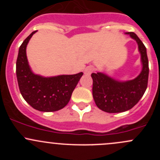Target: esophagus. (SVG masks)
Here are the masks:
<instances>
[{
	"label": "esophagus",
	"mask_w": 160,
	"mask_h": 160,
	"mask_svg": "<svg viewBox=\"0 0 160 160\" xmlns=\"http://www.w3.org/2000/svg\"><path fill=\"white\" fill-rule=\"evenodd\" d=\"M93 71V67H92V66H89V67H88L85 68L84 73L86 74V75H90Z\"/></svg>",
	"instance_id": "esophagus-1"
}]
</instances>
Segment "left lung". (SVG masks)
<instances>
[{
	"label": "left lung",
	"instance_id": "obj_1",
	"mask_svg": "<svg viewBox=\"0 0 160 160\" xmlns=\"http://www.w3.org/2000/svg\"><path fill=\"white\" fill-rule=\"evenodd\" d=\"M138 43L142 70L136 78L118 81L102 72H93V98L98 108L108 113L124 112L134 107L144 94L148 85L149 60L146 48L134 32H126Z\"/></svg>",
	"mask_w": 160,
	"mask_h": 160
}]
</instances>
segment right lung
I'll use <instances>...</instances> for the list:
<instances>
[{
  "mask_svg": "<svg viewBox=\"0 0 160 160\" xmlns=\"http://www.w3.org/2000/svg\"><path fill=\"white\" fill-rule=\"evenodd\" d=\"M37 31L32 32L22 42L16 62V75L19 90L24 99L33 108L52 112L63 108L70 101L72 91L83 72L73 75H59L44 77L35 74L28 65L26 47L30 38Z\"/></svg>",
  "mask_w": 160,
  "mask_h": 160,
  "instance_id": "add662e5",
  "label": "right lung"
}]
</instances>
